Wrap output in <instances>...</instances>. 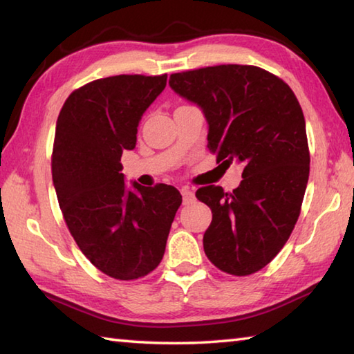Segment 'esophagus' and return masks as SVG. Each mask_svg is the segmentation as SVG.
<instances>
[{"label":"esophagus","instance_id":"obj_1","mask_svg":"<svg viewBox=\"0 0 354 354\" xmlns=\"http://www.w3.org/2000/svg\"><path fill=\"white\" fill-rule=\"evenodd\" d=\"M182 197H183V203L185 205H189L196 200V196H194V191L189 189L188 186H183L182 188Z\"/></svg>","mask_w":354,"mask_h":354}]
</instances>
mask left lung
<instances>
[{"mask_svg": "<svg viewBox=\"0 0 354 354\" xmlns=\"http://www.w3.org/2000/svg\"><path fill=\"white\" fill-rule=\"evenodd\" d=\"M169 86L198 104L217 163L243 165L236 189L203 186L211 208L205 254L218 270L250 276L268 265L295 230L310 176L305 118L282 78L257 66L220 64L172 73Z\"/></svg>", "mask_w": 354, "mask_h": 354, "instance_id": "left-lung-1", "label": "left lung"}]
</instances>
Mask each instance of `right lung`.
I'll return each instance as SVG.
<instances>
[{"label": "right lung", "instance_id": "1", "mask_svg": "<svg viewBox=\"0 0 354 354\" xmlns=\"http://www.w3.org/2000/svg\"><path fill=\"white\" fill-rule=\"evenodd\" d=\"M168 75H115L82 86L57 120L52 180L64 222L89 262L136 281L162 262L182 196L171 185L128 189L120 158L134 149L143 112Z\"/></svg>", "mask_w": 354, "mask_h": 354}]
</instances>
